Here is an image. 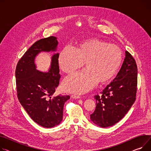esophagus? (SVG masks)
<instances>
[{
	"instance_id": "1",
	"label": "esophagus",
	"mask_w": 151,
	"mask_h": 151,
	"mask_svg": "<svg viewBox=\"0 0 151 151\" xmlns=\"http://www.w3.org/2000/svg\"><path fill=\"white\" fill-rule=\"evenodd\" d=\"M72 98H74V99H80L81 97L79 96H76V95H72Z\"/></svg>"
}]
</instances>
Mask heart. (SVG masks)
<instances>
[{
  "label": "heart",
  "instance_id": "1",
  "mask_svg": "<svg viewBox=\"0 0 151 151\" xmlns=\"http://www.w3.org/2000/svg\"><path fill=\"white\" fill-rule=\"evenodd\" d=\"M123 52L118 46L96 38L79 42L73 50L64 49L59 53V68L72 74L83 65L85 70L65 79L63 88L67 92L84 93L97 84L104 85L115 76L123 62Z\"/></svg>",
  "mask_w": 151,
  "mask_h": 151
}]
</instances>
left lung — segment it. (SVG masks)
Listing matches in <instances>:
<instances>
[{"label":"left lung","mask_w":151,"mask_h":151,"mask_svg":"<svg viewBox=\"0 0 151 151\" xmlns=\"http://www.w3.org/2000/svg\"><path fill=\"white\" fill-rule=\"evenodd\" d=\"M116 78L101 92L94 96L96 109L90 119L101 127L112 126L127 113L135 101L137 89V67L127 51Z\"/></svg>","instance_id":"8db88e82"}]
</instances>
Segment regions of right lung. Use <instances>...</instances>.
<instances>
[{"mask_svg":"<svg viewBox=\"0 0 151 151\" xmlns=\"http://www.w3.org/2000/svg\"><path fill=\"white\" fill-rule=\"evenodd\" d=\"M58 42L55 36L34 43L19 60L16 68L17 97L31 118L44 127H55L63 118V109L70 96H54L61 76L58 63L59 53H54L48 72L36 69L35 58L41 52H56Z\"/></svg>","mask_w":151,"mask_h":151,"instance_id":"right-lung-1","label":"right lung"}]
</instances>
